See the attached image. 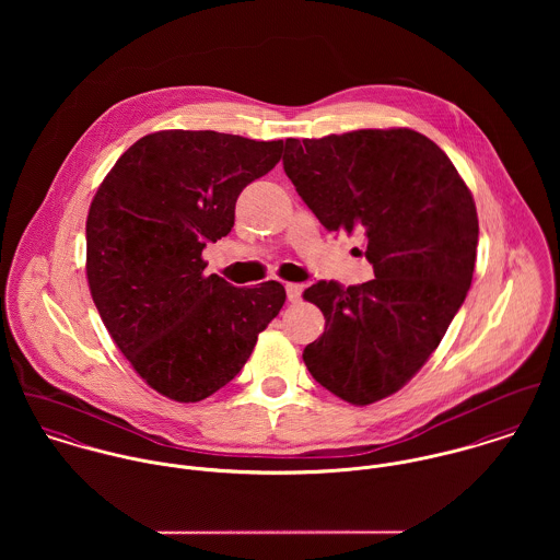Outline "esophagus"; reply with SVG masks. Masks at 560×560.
Segmentation results:
<instances>
[{"label": "esophagus", "mask_w": 560, "mask_h": 560, "mask_svg": "<svg viewBox=\"0 0 560 560\" xmlns=\"http://www.w3.org/2000/svg\"><path fill=\"white\" fill-rule=\"evenodd\" d=\"M287 298H289V302H293V304L300 302V300H302V287L289 282V284H287Z\"/></svg>", "instance_id": "34e87169"}]
</instances>
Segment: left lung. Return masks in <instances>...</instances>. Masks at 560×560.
<instances>
[{"label":"left lung","instance_id":"1","mask_svg":"<svg viewBox=\"0 0 560 560\" xmlns=\"http://www.w3.org/2000/svg\"><path fill=\"white\" fill-rule=\"evenodd\" d=\"M284 172L329 233H362L375 278L304 291L325 317L304 349L325 390L369 405L429 360L472 284L479 218L446 153L411 129L284 142Z\"/></svg>","mask_w":560,"mask_h":560}]
</instances>
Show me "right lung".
I'll list each match as a JSON object with an SVG mask.
<instances>
[{
  "label": "right lung",
  "instance_id": "right-lung-1",
  "mask_svg": "<svg viewBox=\"0 0 560 560\" xmlns=\"http://www.w3.org/2000/svg\"><path fill=\"white\" fill-rule=\"evenodd\" d=\"M284 142L218 131H158L138 140L101 183L85 222V273L122 355L163 397L207 399L247 362L287 291L240 289L205 276L202 249L231 233L245 185Z\"/></svg>",
  "mask_w": 560,
  "mask_h": 560
}]
</instances>
